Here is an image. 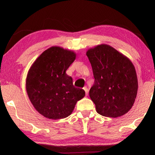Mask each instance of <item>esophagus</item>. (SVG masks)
<instances>
[{"label": "esophagus", "instance_id": "esophagus-1", "mask_svg": "<svg viewBox=\"0 0 155 155\" xmlns=\"http://www.w3.org/2000/svg\"><path fill=\"white\" fill-rule=\"evenodd\" d=\"M83 90L85 91V94L87 95L88 94V89H87V87H84L83 88Z\"/></svg>", "mask_w": 155, "mask_h": 155}]
</instances>
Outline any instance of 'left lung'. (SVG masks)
Listing matches in <instances>:
<instances>
[{
  "instance_id": "1",
  "label": "left lung",
  "mask_w": 155,
  "mask_h": 155,
  "mask_svg": "<svg viewBox=\"0 0 155 155\" xmlns=\"http://www.w3.org/2000/svg\"><path fill=\"white\" fill-rule=\"evenodd\" d=\"M92 68L94 83L90 97L97 112L116 118L126 114L137 96V78L130 59L107 44H100L86 53Z\"/></svg>"
}]
</instances>
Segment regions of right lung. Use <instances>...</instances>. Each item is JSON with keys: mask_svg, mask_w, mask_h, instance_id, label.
<instances>
[{"mask_svg": "<svg viewBox=\"0 0 155 155\" xmlns=\"http://www.w3.org/2000/svg\"><path fill=\"white\" fill-rule=\"evenodd\" d=\"M75 58L74 51L52 46L29 68L27 93L35 109L44 117L54 120L68 117L85 95L84 90L73 86L72 78L65 73Z\"/></svg>", "mask_w": 155, "mask_h": 155, "instance_id": "1", "label": "right lung"}]
</instances>
